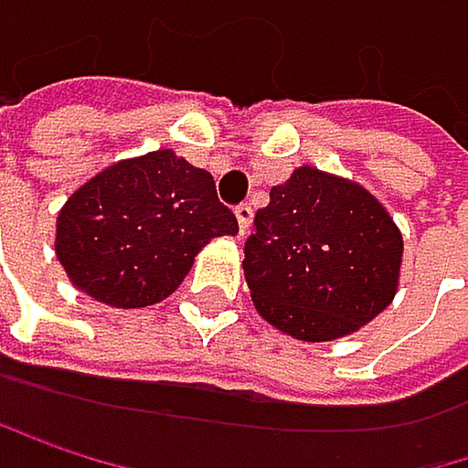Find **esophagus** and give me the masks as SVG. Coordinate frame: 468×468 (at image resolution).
Wrapping results in <instances>:
<instances>
[{
	"label": "esophagus",
	"mask_w": 468,
	"mask_h": 468,
	"mask_svg": "<svg viewBox=\"0 0 468 468\" xmlns=\"http://www.w3.org/2000/svg\"><path fill=\"white\" fill-rule=\"evenodd\" d=\"M236 218H239V232H241V236H247L250 227H252V207L250 205H239L236 207Z\"/></svg>",
	"instance_id": "esophagus-1"
}]
</instances>
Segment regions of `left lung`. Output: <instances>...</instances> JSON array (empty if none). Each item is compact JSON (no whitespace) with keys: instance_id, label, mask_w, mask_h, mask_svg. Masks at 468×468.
Returning a JSON list of instances; mask_svg holds the SVG:
<instances>
[{"instance_id":"obj_1","label":"left lung","mask_w":468,"mask_h":468,"mask_svg":"<svg viewBox=\"0 0 468 468\" xmlns=\"http://www.w3.org/2000/svg\"><path fill=\"white\" fill-rule=\"evenodd\" d=\"M402 232L363 186L299 169L269 191L244 247L258 314L299 341H335L383 314L399 285Z\"/></svg>"}]
</instances>
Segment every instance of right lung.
I'll use <instances>...</instances> for the list:
<instances>
[{
	"instance_id": "right-lung-1",
	"label": "right lung",
	"mask_w": 468,
	"mask_h": 468,
	"mask_svg": "<svg viewBox=\"0 0 468 468\" xmlns=\"http://www.w3.org/2000/svg\"><path fill=\"white\" fill-rule=\"evenodd\" d=\"M236 232L213 177L157 149L108 165L66 199L55 255L96 303L146 308L177 291L210 239Z\"/></svg>"
}]
</instances>
